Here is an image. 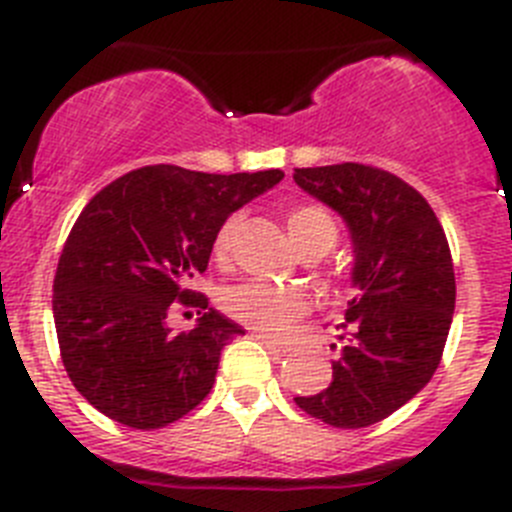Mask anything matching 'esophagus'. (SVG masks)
I'll use <instances>...</instances> for the list:
<instances>
[{
    "label": "esophagus",
    "instance_id": "1",
    "mask_svg": "<svg viewBox=\"0 0 512 512\" xmlns=\"http://www.w3.org/2000/svg\"><path fill=\"white\" fill-rule=\"evenodd\" d=\"M257 339H262V344L267 347V352L275 354V357H285L290 352V344L288 342H280V339H273V336L267 334H257Z\"/></svg>",
    "mask_w": 512,
    "mask_h": 512
}]
</instances>
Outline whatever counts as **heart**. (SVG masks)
<instances>
[{"instance_id":"b5f03b06","label":"heart","mask_w":512,"mask_h":512,"mask_svg":"<svg viewBox=\"0 0 512 512\" xmlns=\"http://www.w3.org/2000/svg\"><path fill=\"white\" fill-rule=\"evenodd\" d=\"M239 227V216L232 214L219 227L214 237V257H229L234 245V234ZM285 227H288L293 245L301 252L321 250L329 252L339 237L334 216L319 204H296L285 211ZM222 308L229 319L247 324L262 334H280L296 319L306 313L308 301L301 290L280 288V285L262 283V280H242L222 293Z\"/></svg>"}]
</instances>
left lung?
<instances>
[{"label": "left lung", "mask_w": 512, "mask_h": 512, "mask_svg": "<svg viewBox=\"0 0 512 512\" xmlns=\"http://www.w3.org/2000/svg\"><path fill=\"white\" fill-rule=\"evenodd\" d=\"M293 178L349 224L357 285L329 388L296 405L336 428L372 426L439 367L457 298L449 242L428 201L388 170L339 163Z\"/></svg>", "instance_id": "1"}]
</instances>
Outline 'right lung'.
<instances>
[{"label":"right lung","instance_id":"obj_1","mask_svg":"<svg viewBox=\"0 0 512 512\" xmlns=\"http://www.w3.org/2000/svg\"><path fill=\"white\" fill-rule=\"evenodd\" d=\"M280 178L145 165L84 206L55 270L53 316L63 367L96 411L150 431L209 395L222 349L245 329L191 283L227 216ZM178 305L200 308L196 330L169 331Z\"/></svg>","mask_w":512,"mask_h":512}]
</instances>
